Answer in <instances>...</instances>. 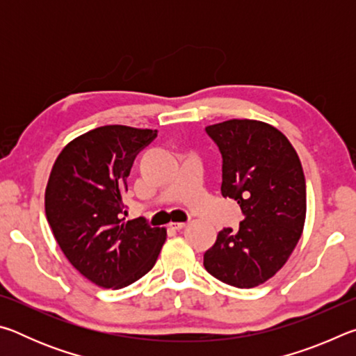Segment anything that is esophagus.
I'll list each match as a JSON object with an SVG mask.
<instances>
[{"label": "esophagus", "instance_id": "esophagus-1", "mask_svg": "<svg viewBox=\"0 0 356 356\" xmlns=\"http://www.w3.org/2000/svg\"><path fill=\"white\" fill-rule=\"evenodd\" d=\"M185 226H186V221H172V222H170V227L176 229V231H179V229H182Z\"/></svg>", "mask_w": 356, "mask_h": 356}]
</instances>
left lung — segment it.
I'll use <instances>...</instances> for the list:
<instances>
[{
	"label": "left lung",
	"mask_w": 356,
	"mask_h": 356,
	"mask_svg": "<svg viewBox=\"0 0 356 356\" xmlns=\"http://www.w3.org/2000/svg\"><path fill=\"white\" fill-rule=\"evenodd\" d=\"M222 155V196L242 209L238 232L222 229L204 252V267L229 286L251 289L291 257L306 220L303 168L284 134L262 120L209 125Z\"/></svg>",
	"instance_id": "8db88e82"
}]
</instances>
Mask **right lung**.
Here are the masks:
<instances>
[{"instance_id": "obj_1", "label": "right lung", "mask_w": 356, "mask_h": 356, "mask_svg": "<svg viewBox=\"0 0 356 356\" xmlns=\"http://www.w3.org/2000/svg\"><path fill=\"white\" fill-rule=\"evenodd\" d=\"M155 136L150 129L104 125L72 140L51 168L48 225L67 261L99 287L122 289L140 280L166 240V227L120 216L130 168Z\"/></svg>"}]
</instances>
